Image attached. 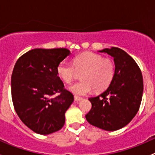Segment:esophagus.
<instances>
[{
	"label": "esophagus",
	"mask_w": 155,
	"mask_h": 155,
	"mask_svg": "<svg viewBox=\"0 0 155 155\" xmlns=\"http://www.w3.org/2000/svg\"><path fill=\"white\" fill-rule=\"evenodd\" d=\"M74 100H75V101H82V98L79 97H77V96H75L74 97Z\"/></svg>",
	"instance_id": "34e87169"
}]
</instances>
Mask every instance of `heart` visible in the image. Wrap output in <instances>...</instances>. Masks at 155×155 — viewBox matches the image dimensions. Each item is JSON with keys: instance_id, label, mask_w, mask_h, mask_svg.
<instances>
[{"instance_id": "1", "label": "heart", "mask_w": 155, "mask_h": 155, "mask_svg": "<svg viewBox=\"0 0 155 155\" xmlns=\"http://www.w3.org/2000/svg\"><path fill=\"white\" fill-rule=\"evenodd\" d=\"M82 72L80 82L69 87L76 95H85L92 88L95 92L107 89L113 80L115 66L113 61L100 54L91 51L79 54L73 58V65L61 61L57 66V74L65 83L70 84Z\"/></svg>"}]
</instances>
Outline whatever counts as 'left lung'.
<instances>
[{
  "label": "left lung",
  "mask_w": 155,
  "mask_h": 155,
  "mask_svg": "<svg viewBox=\"0 0 155 155\" xmlns=\"http://www.w3.org/2000/svg\"><path fill=\"white\" fill-rule=\"evenodd\" d=\"M114 58L113 80L105 91L89 98L92 107L85 115L91 125L107 131L124 127L140 109L143 92L141 70L131 56L117 47L99 51Z\"/></svg>",
  "instance_id": "left-lung-1"
}]
</instances>
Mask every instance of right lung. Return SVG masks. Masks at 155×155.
<instances>
[{
    "instance_id": "add662e5",
    "label": "right lung",
    "mask_w": 155,
    "mask_h": 155,
    "mask_svg": "<svg viewBox=\"0 0 155 155\" xmlns=\"http://www.w3.org/2000/svg\"><path fill=\"white\" fill-rule=\"evenodd\" d=\"M70 54L68 48H34L17 60L11 77L14 109L34 132L47 135L63 127L73 95L64 88L57 66ZM58 93L57 96L54 95Z\"/></svg>"
}]
</instances>
